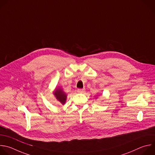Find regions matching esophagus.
<instances>
[{
    "mask_svg": "<svg viewBox=\"0 0 155 155\" xmlns=\"http://www.w3.org/2000/svg\"><path fill=\"white\" fill-rule=\"evenodd\" d=\"M84 90H85L84 88H79V89L78 90V92L80 93V94H81V93H83L84 91Z\"/></svg>",
    "mask_w": 155,
    "mask_h": 155,
    "instance_id": "34e87169",
    "label": "esophagus"
}]
</instances>
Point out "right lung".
Masks as SVG:
<instances>
[{
    "mask_svg": "<svg viewBox=\"0 0 155 155\" xmlns=\"http://www.w3.org/2000/svg\"><path fill=\"white\" fill-rule=\"evenodd\" d=\"M53 94L57 100L60 102L61 104L64 105L66 103L67 98V95L66 93L63 90V89L58 87H56L55 89L53 91Z\"/></svg>",
    "mask_w": 155,
    "mask_h": 155,
    "instance_id": "1",
    "label": "right lung"
}]
</instances>
